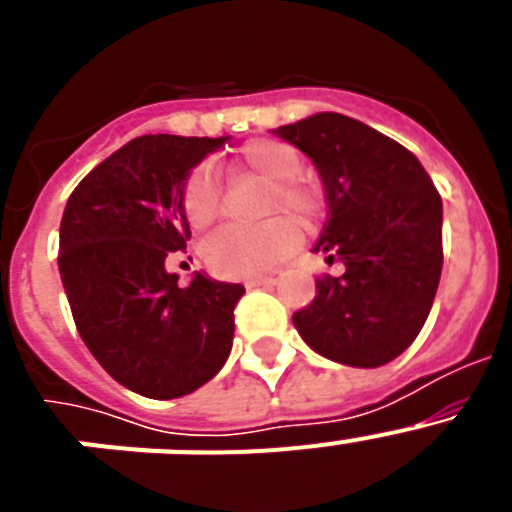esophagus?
Here are the masks:
<instances>
[{"instance_id":"1","label":"esophagus","mask_w":512,"mask_h":512,"mask_svg":"<svg viewBox=\"0 0 512 512\" xmlns=\"http://www.w3.org/2000/svg\"><path fill=\"white\" fill-rule=\"evenodd\" d=\"M277 282H279V274H266V277L248 279L246 287H274Z\"/></svg>"}]
</instances>
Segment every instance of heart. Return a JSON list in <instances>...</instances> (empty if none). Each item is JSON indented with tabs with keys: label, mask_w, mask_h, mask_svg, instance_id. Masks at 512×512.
<instances>
[{
	"label": "heart",
	"mask_w": 512,
	"mask_h": 512,
	"mask_svg": "<svg viewBox=\"0 0 512 512\" xmlns=\"http://www.w3.org/2000/svg\"><path fill=\"white\" fill-rule=\"evenodd\" d=\"M302 158L289 143L274 138L251 140L235 158V171L259 176L269 182L264 212H289L292 217L310 223L318 212V192L300 182L297 174ZM182 207L187 223L194 230L210 228L220 212V184L210 166H197L182 187ZM300 243V233L287 217H271L256 228H220L202 246V259L217 277L251 279L271 271L292 256Z\"/></svg>",
	"instance_id": "obj_1"
}]
</instances>
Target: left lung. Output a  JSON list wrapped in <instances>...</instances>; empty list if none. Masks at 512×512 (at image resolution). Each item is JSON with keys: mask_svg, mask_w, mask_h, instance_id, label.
Wrapping results in <instances>:
<instances>
[{"mask_svg": "<svg viewBox=\"0 0 512 512\" xmlns=\"http://www.w3.org/2000/svg\"><path fill=\"white\" fill-rule=\"evenodd\" d=\"M274 133L310 158L328 220L312 251L346 266L292 315L302 341L346 366L390 364L418 338L443 266V205L418 158L354 117L318 112Z\"/></svg>", "mask_w": 512, "mask_h": 512, "instance_id": "left-lung-1", "label": "left lung"}]
</instances>
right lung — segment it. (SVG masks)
Wrapping results in <instances>:
<instances>
[{"instance_id":"add662e5","label":"right lung","mask_w":512,"mask_h":512,"mask_svg":"<svg viewBox=\"0 0 512 512\" xmlns=\"http://www.w3.org/2000/svg\"><path fill=\"white\" fill-rule=\"evenodd\" d=\"M225 138L140 135L94 166L61 217L58 271L94 359L151 400L200 390L230 356L233 310L246 289L166 271L187 248L182 187Z\"/></svg>"}]
</instances>
